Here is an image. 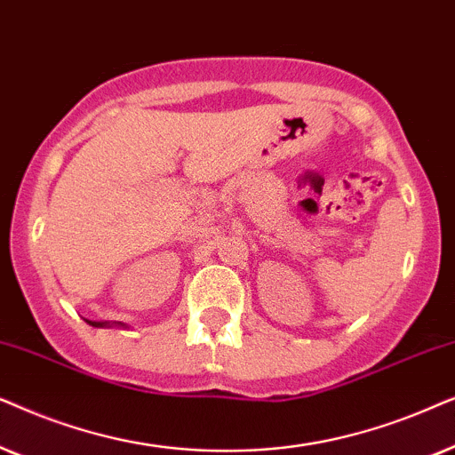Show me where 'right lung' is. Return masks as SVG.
<instances>
[{
	"label": "right lung",
	"mask_w": 455,
	"mask_h": 455,
	"mask_svg": "<svg viewBox=\"0 0 455 455\" xmlns=\"http://www.w3.org/2000/svg\"><path fill=\"white\" fill-rule=\"evenodd\" d=\"M87 323L91 324V326H97V329H104V326H123V329H124V326L126 324H123V323H93V320H87Z\"/></svg>",
	"instance_id": "right-lung-1"
}]
</instances>
